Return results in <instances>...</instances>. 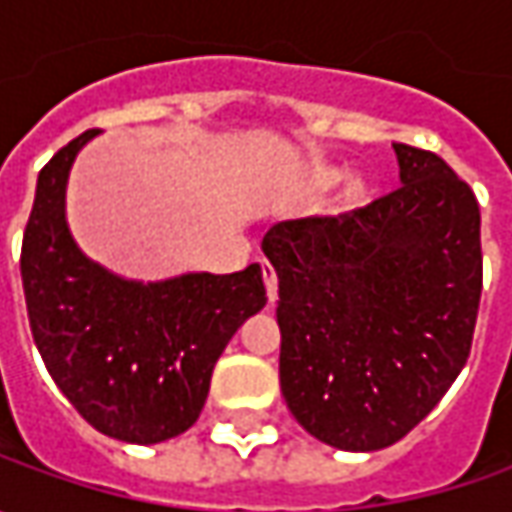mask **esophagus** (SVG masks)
<instances>
[{"instance_id": "1", "label": "esophagus", "mask_w": 512, "mask_h": 512, "mask_svg": "<svg viewBox=\"0 0 512 512\" xmlns=\"http://www.w3.org/2000/svg\"><path fill=\"white\" fill-rule=\"evenodd\" d=\"M262 276H265V287H267V299L276 302L279 299V279H276V270L270 262H262Z\"/></svg>"}]
</instances>
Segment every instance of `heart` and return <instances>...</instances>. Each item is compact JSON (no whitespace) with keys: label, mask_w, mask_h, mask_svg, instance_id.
<instances>
[{"label":"heart","mask_w":512,"mask_h":512,"mask_svg":"<svg viewBox=\"0 0 512 512\" xmlns=\"http://www.w3.org/2000/svg\"><path fill=\"white\" fill-rule=\"evenodd\" d=\"M359 196H362V185H356V182L347 187V193H344V199H350V202H353V199H359Z\"/></svg>","instance_id":"heart-1"}]
</instances>
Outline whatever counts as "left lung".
<instances>
[{"instance_id":"8db88e82","label":"left lung","mask_w":512,"mask_h":512,"mask_svg":"<svg viewBox=\"0 0 512 512\" xmlns=\"http://www.w3.org/2000/svg\"><path fill=\"white\" fill-rule=\"evenodd\" d=\"M393 150V193L262 239L279 276L282 396L310 436L347 453L396 444L442 402L482 299L473 190L436 153Z\"/></svg>"}]
</instances>
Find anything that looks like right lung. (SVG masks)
<instances>
[{
  "instance_id": "right-lung-1",
  "label": "right lung",
  "mask_w": 512,
  "mask_h": 512,
  "mask_svg": "<svg viewBox=\"0 0 512 512\" xmlns=\"http://www.w3.org/2000/svg\"><path fill=\"white\" fill-rule=\"evenodd\" d=\"M85 130L39 173L22 239V285L33 342L50 379L99 433L159 444L205 407L210 376L233 333L267 305L262 267L136 282L93 262L65 213Z\"/></svg>"
}]
</instances>
